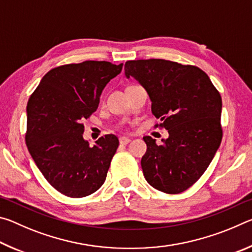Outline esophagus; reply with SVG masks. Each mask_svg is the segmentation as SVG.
<instances>
[{
    "instance_id": "esophagus-1",
    "label": "esophagus",
    "mask_w": 252,
    "mask_h": 252,
    "mask_svg": "<svg viewBox=\"0 0 252 252\" xmlns=\"http://www.w3.org/2000/svg\"><path fill=\"white\" fill-rule=\"evenodd\" d=\"M119 141H120L121 144H127L131 141V140L129 138H126V136H121V138L119 139Z\"/></svg>"
}]
</instances>
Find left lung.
Segmentation results:
<instances>
[{
    "label": "left lung",
    "instance_id": "obj_1",
    "mask_svg": "<svg viewBox=\"0 0 252 252\" xmlns=\"http://www.w3.org/2000/svg\"><path fill=\"white\" fill-rule=\"evenodd\" d=\"M125 74L146 89L152 114L169 132L162 144L143 136V176L162 192H183L202 176L220 147V93L201 69L167 60L127 61Z\"/></svg>",
    "mask_w": 252,
    "mask_h": 252
}]
</instances>
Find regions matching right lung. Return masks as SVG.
<instances>
[{"instance_id": "1", "label": "right lung", "mask_w": 252, "mask_h": 252, "mask_svg": "<svg viewBox=\"0 0 252 252\" xmlns=\"http://www.w3.org/2000/svg\"><path fill=\"white\" fill-rule=\"evenodd\" d=\"M122 65L84 61L54 67L28 102L30 155L50 185L66 197H87L105 181L119 140L106 134L90 147L82 122L95 112L102 91Z\"/></svg>"}]
</instances>
